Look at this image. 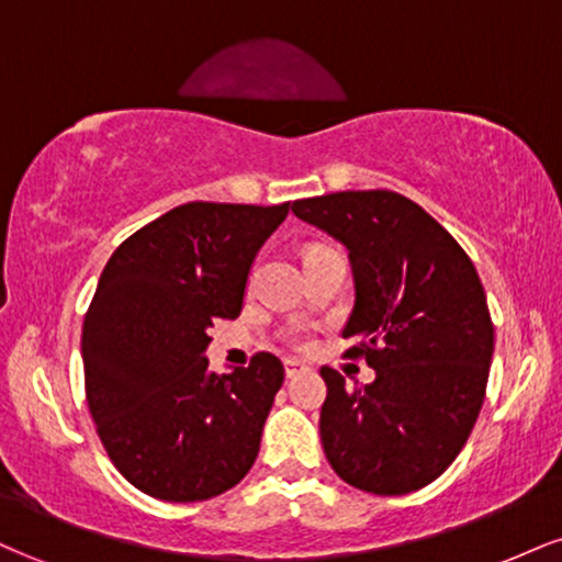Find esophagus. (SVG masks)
<instances>
[{
	"label": "esophagus",
	"mask_w": 562,
	"mask_h": 562,
	"mask_svg": "<svg viewBox=\"0 0 562 562\" xmlns=\"http://www.w3.org/2000/svg\"><path fill=\"white\" fill-rule=\"evenodd\" d=\"M303 370H306V364H301L299 359H285V375L288 378H295Z\"/></svg>",
	"instance_id": "1"
}]
</instances>
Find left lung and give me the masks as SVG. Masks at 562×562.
<instances>
[{"instance_id":"left-lung-1","label":"left lung","mask_w":562,"mask_h":562,"mask_svg":"<svg viewBox=\"0 0 562 562\" xmlns=\"http://www.w3.org/2000/svg\"><path fill=\"white\" fill-rule=\"evenodd\" d=\"M293 214L348 248L357 303L344 327L348 359L375 380L348 389L322 367L319 436L348 486L402 496L457 460L486 396L494 325L460 243L409 198L346 190L295 200Z\"/></svg>"}]
</instances>
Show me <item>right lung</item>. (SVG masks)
Here are the masks:
<instances>
[{"mask_svg":"<svg viewBox=\"0 0 562 562\" xmlns=\"http://www.w3.org/2000/svg\"><path fill=\"white\" fill-rule=\"evenodd\" d=\"M290 203H184L126 237L81 327L83 389L102 447L139 492L203 502L254 468L285 370L259 351L227 375L203 351L243 308L250 263Z\"/></svg>","mask_w":562,"mask_h":562,"instance_id":"obj_1","label":"right lung"}]
</instances>
